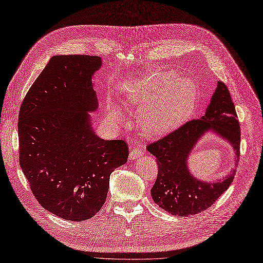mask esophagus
Returning <instances> with one entry per match:
<instances>
[{"label":"esophagus","mask_w":263,"mask_h":263,"mask_svg":"<svg viewBox=\"0 0 263 263\" xmlns=\"http://www.w3.org/2000/svg\"><path fill=\"white\" fill-rule=\"evenodd\" d=\"M142 154H143V151L140 147L137 146V147H134V148L131 149V152L129 154V157H130V159H137V157L141 156Z\"/></svg>","instance_id":"1"}]
</instances>
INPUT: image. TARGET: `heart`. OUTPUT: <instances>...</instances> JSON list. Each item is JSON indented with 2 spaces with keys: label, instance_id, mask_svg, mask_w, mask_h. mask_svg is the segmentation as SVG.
Masks as SVG:
<instances>
[{
  "label": "heart",
  "instance_id": "1",
  "mask_svg": "<svg viewBox=\"0 0 263 263\" xmlns=\"http://www.w3.org/2000/svg\"><path fill=\"white\" fill-rule=\"evenodd\" d=\"M178 77L174 71L159 72L135 83L126 93L133 105H143L140 120L149 134H161L189 118L195 106L197 89L189 78ZM109 115L118 119L120 109L108 106Z\"/></svg>",
  "mask_w": 263,
  "mask_h": 263
}]
</instances>
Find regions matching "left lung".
I'll use <instances>...</instances> for the list:
<instances>
[{
    "instance_id": "8db88e82",
    "label": "left lung",
    "mask_w": 263,
    "mask_h": 263,
    "mask_svg": "<svg viewBox=\"0 0 263 263\" xmlns=\"http://www.w3.org/2000/svg\"><path fill=\"white\" fill-rule=\"evenodd\" d=\"M208 130H213L231 143L236 154L237 166L240 126L228 86L222 81L218 82L201 118L186 121L166 137L147 145L148 152L158 164L157 179L151 190L152 197L171 215L186 217L206 210L229 189L234 179L236 170L215 183L198 181L190 173L187 158L196 142Z\"/></svg>"
}]
</instances>
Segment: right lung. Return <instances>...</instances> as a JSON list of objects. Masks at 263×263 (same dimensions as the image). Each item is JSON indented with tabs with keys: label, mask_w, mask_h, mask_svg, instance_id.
<instances>
[{
	"label": "right lung",
	"mask_w": 263,
	"mask_h": 263,
	"mask_svg": "<svg viewBox=\"0 0 263 263\" xmlns=\"http://www.w3.org/2000/svg\"><path fill=\"white\" fill-rule=\"evenodd\" d=\"M91 55L53 56L27 92L18 116L19 163L40 205L65 220L94 217L106 201L112 171L126 162L123 140L93 131L97 108Z\"/></svg>",
	"instance_id": "add662e5"
}]
</instances>
